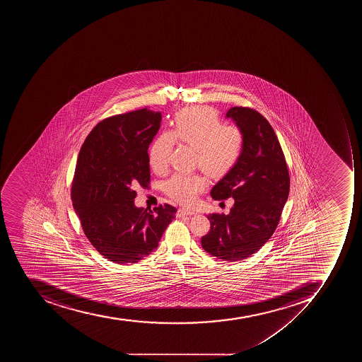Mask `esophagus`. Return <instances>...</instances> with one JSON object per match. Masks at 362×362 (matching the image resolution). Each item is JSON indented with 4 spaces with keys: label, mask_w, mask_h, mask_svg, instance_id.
Wrapping results in <instances>:
<instances>
[{
    "label": "esophagus",
    "mask_w": 362,
    "mask_h": 362,
    "mask_svg": "<svg viewBox=\"0 0 362 362\" xmlns=\"http://www.w3.org/2000/svg\"><path fill=\"white\" fill-rule=\"evenodd\" d=\"M194 211H190V209H185V208H180L179 211H177V215H179L180 217L188 216V215H194Z\"/></svg>",
    "instance_id": "34e87169"
}]
</instances>
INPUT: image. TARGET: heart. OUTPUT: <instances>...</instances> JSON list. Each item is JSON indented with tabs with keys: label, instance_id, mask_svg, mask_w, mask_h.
I'll use <instances>...</instances> for the list:
<instances>
[{
	"label": "heart",
	"instance_id": "b5f03b06",
	"mask_svg": "<svg viewBox=\"0 0 362 362\" xmlns=\"http://www.w3.org/2000/svg\"><path fill=\"white\" fill-rule=\"evenodd\" d=\"M175 140L194 147L197 164L214 179L230 172L243 148V134L238 127L222 126L218 114L206 106H194L177 112L173 132H163L149 151V164L156 173H164ZM207 185L200 174H174L164 185L166 194L183 205L196 202Z\"/></svg>",
	"mask_w": 362,
	"mask_h": 362
}]
</instances>
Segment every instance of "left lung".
<instances>
[{
    "mask_svg": "<svg viewBox=\"0 0 362 362\" xmlns=\"http://www.w3.org/2000/svg\"><path fill=\"white\" fill-rule=\"evenodd\" d=\"M230 117L243 134L239 160L211 190L215 200L234 199L230 214H209L211 230L202 238L204 250L236 262L259 250L276 230L290 191V177L276 134L252 108L235 106Z\"/></svg>",
    "mask_w": 362,
    "mask_h": 362,
    "instance_id": "8db88e82",
    "label": "left lung"
}]
</instances>
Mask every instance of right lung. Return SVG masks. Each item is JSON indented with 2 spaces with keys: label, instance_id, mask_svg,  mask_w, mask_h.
<instances>
[{
  "label": "right lung",
  "instance_id": "add662e5",
  "mask_svg": "<svg viewBox=\"0 0 362 362\" xmlns=\"http://www.w3.org/2000/svg\"><path fill=\"white\" fill-rule=\"evenodd\" d=\"M162 114L148 108L107 117L86 138L72 182L74 208L87 239L106 259L134 264L158 247L177 208L136 207L151 181L148 147Z\"/></svg>",
  "mask_w": 362,
  "mask_h": 362
}]
</instances>
